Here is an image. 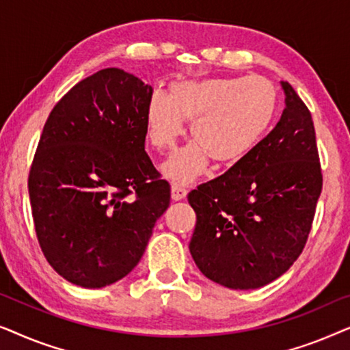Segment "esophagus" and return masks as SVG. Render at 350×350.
Segmentation results:
<instances>
[{"label": "esophagus", "mask_w": 350, "mask_h": 350, "mask_svg": "<svg viewBox=\"0 0 350 350\" xmlns=\"http://www.w3.org/2000/svg\"><path fill=\"white\" fill-rule=\"evenodd\" d=\"M170 193H172V199L181 200V199L186 198V194H188V189L183 188V186H180V185H172Z\"/></svg>", "instance_id": "34e87169"}]
</instances>
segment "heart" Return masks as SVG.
<instances>
[{
    "mask_svg": "<svg viewBox=\"0 0 350 350\" xmlns=\"http://www.w3.org/2000/svg\"><path fill=\"white\" fill-rule=\"evenodd\" d=\"M277 103L274 84L258 75L180 81L170 95L156 90L148 98L146 135L156 150H170L191 119L194 142L162 165L167 178L186 185L205 170L208 156L219 164L247 156L271 127Z\"/></svg>",
    "mask_w": 350,
    "mask_h": 350,
    "instance_id": "obj_1",
    "label": "heart"
}]
</instances>
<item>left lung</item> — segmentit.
<instances>
[{"label":"left lung","mask_w":350,"mask_h":350,"mask_svg":"<svg viewBox=\"0 0 350 350\" xmlns=\"http://www.w3.org/2000/svg\"><path fill=\"white\" fill-rule=\"evenodd\" d=\"M280 121L218 178L188 194L196 228L189 252L207 279L232 290L271 284L298 260L322 193L310 111L282 81Z\"/></svg>","instance_id":"left-lung-1"}]
</instances>
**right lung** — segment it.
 <instances>
[{"mask_svg":"<svg viewBox=\"0 0 350 350\" xmlns=\"http://www.w3.org/2000/svg\"><path fill=\"white\" fill-rule=\"evenodd\" d=\"M152 88L119 68L79 81L42 129L28 175L46 260L71 284L102 288L126 277L170 204L145 151Z\"/></svg>","mask_w":350,"mask_h":350,"instance_id":"add662e5","label":"right lung"}]
</instances>
